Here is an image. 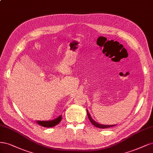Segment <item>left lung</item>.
Instances as JSON below:
<instances>
[{
    "mask_svg": "<svg viewBox=\"0 0 153 153\" xmlns=\"http://www.w3.org/2000/svg\"><path fill=\"white\" fill-rule=\"evenodd\" d=\"M86 111H87V115H88V118H89V120L90 121L91 123V124L94 125L95 126L97 127V128H110V127H112L115 126L116 125H102V124H99V123H97L96 121H95L94 120H93V119H92V117H91L90 113L88 112V109H86Z\"/></svg>",
    "mask_w": 153,
    "mask_h": 153,
    "instance_id": "obj_1",
    "label": "left lung"
}]
</instances>
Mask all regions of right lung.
Wrapping results in <instances>:
<instances>
[{
  "instance_id": "add662e5",
  "label": "right lung",
  "mask_w": 153,
  "mask_h": 153,
  "mask_svg": "<svg viewBox=\"0 0 153 153\" xmlns=\"http://www.w3.org/2000/svg\"><path fill=\"white\" fill-rule=\"evenodd\" d=\"M62 120V116H58L56 119L51 121H37V124L44 127L50 128L57 125Z\"/></svg>"
}]
</instances>
